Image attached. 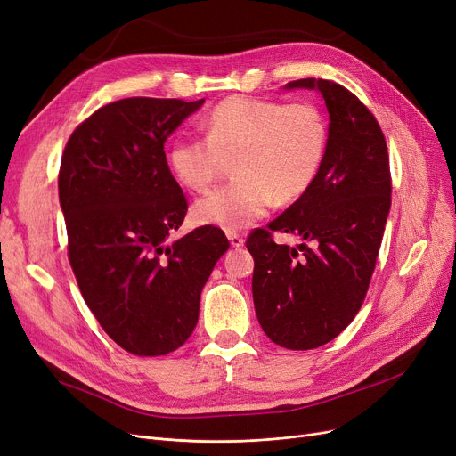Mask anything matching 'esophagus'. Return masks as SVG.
Listing matches in <instances>:
<instances>
[{"label":"esophagus","instance_id":"esophagus-1","mask_svg":"<svg viewBox=\"0 0 456 456\" xmlns=\"http://www.w3.org/2000/svg\"><path fill=\"white\" fill-rule=\"evenodd\" d=\"M227 238H229V242H231L232 248H242L244 242H246L244 238L240 234H236V232H227Z\"/></svg>","mask_w":456,"mask_h":456}]
</instances>
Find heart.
I'll list each match as a JSON object with an SVG mask.
<instances>
[{"label": "heart", "instance_id": "1", "mask_svg": "<svg viewBox=\"0 0 456 456\" xmlns=\"http://www.w3.org/2000/svg\"><path fill=\"white\" fill-rule=\"evenodd\" d=\"M203 129L205 138H175L166 159L172 175L191 191L208 190L232 160L236 179L191 208L198 224L225 232L248 229L275 200L290 203L305 196L327 155V119L310 102L286 105L232 95L210 110Z\"/></svg>", "mask_w": 456, "mask_h": 456}]
</instances>
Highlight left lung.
<instances>
[{
	"label": "left lung",
	"instance_id": "8db88e82",
	"mask_svg": "<svg viewBox=\"0 0 456 456\" xmlns=\"http://www.w3.org/2000/svg\"><path fill=\"white\" fill-rule=\"evenodd\" d=\"M284 88L323 95L327 155L313 188L268 229H255L246 246L262 330L281 347L305 351L337 338L361 310L390 212L392 177L385 134L353 92L313 77ZM273 230L297 233L311 246L279 247Z\"/></svg>",
	"mask_w": 456,
	"mask_h": 456
}]
</instances>
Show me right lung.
<instances>
[{
  "instance_id": "right-lung-1",
  "label": "right lung",
  "mask_w": 456,
  "mask_h": 456,
  "mask_svg": "<svg viewBox=\"0 0 456 456\" xmlns=\"http://www.w3.org/2000/svg\"><path fill=\"white\" fill-rule=\"evenodd\" d=\"M203 102L109 103L77 126L62 153L59 201L71 270L103 330L138 356L167 354L188 340L203 286L229 249L212 225L167 242L188 203L164 142Z\"/></svg>"
}]
</instances>
